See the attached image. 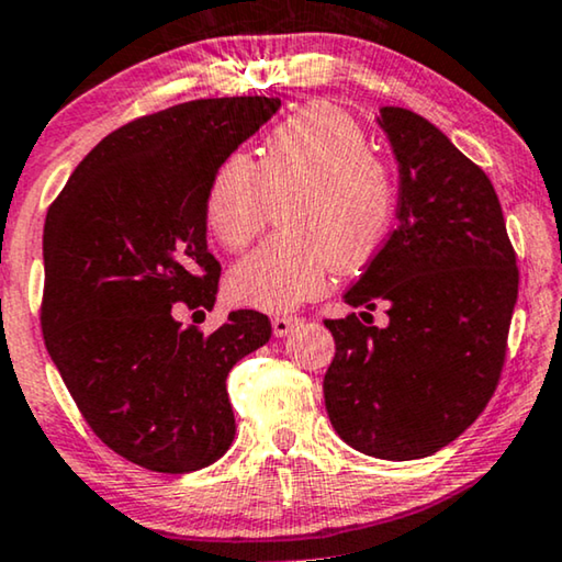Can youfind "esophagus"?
<instances>
[{"label": "esophagus", "instance_id": "esophagus-1", "mask_svg": "<svg viewBox=\"0 0 562 562\" xmlns=\"http://www.w3.org/2000/svg\"><path fill=\"white\" fill-rule=\"evenodd\" d=\"M300 323V318H295V315H278V318H272V330H274V336L278 338H282V336H288L292 328H295Z\"/></svg>", "mask_w": 562, "mask_h": 562}]
</instances>
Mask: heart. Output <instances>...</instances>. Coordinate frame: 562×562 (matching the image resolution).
Listing matches in <instances>:
<instances>
[{"label": "heart", "mask_w": 562, "mask_h": 562, "mask_svg": "<svg viewBox=\"0 0 562 562\" xmlns=\"http://www.w3.org/2000/svg\"><path fill=\"white\" fill-rule=\"evenodd\" d=\"M282 203V234L234 267L244 305L290 311L328 288L330 274L367 262L390 232L397 183L369 134L334 104H307L267 134L255 162L232 153L213 172L205 221L226 249L249 247Z\"/></svg>", "instance_id": "heart-1"}]
</instances>
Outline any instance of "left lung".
<instances>
[{
	"label": "left lung",
	"mask_w": 562,
	"mask_h": 562,
	"mask_svg": "<svg viewBox=\"0 0 562 562\" xmlns=\"http://www.w3.org/2000/svg\"><path fill=\"white\" fill-rule=\"evenodd\" d=\"M400 170L397 228L326 321L336 357L323 397L338 436L384 461L432 456L456 440L499 384L517 255L492 180L436 124L400 106L376 116Z\"/></svg>",
	"instance_id": "left-lung-1"
}]
</instances>
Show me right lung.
Returning <instances> with one entry per match:
<instances>
[{
  "label": "right lung",
  "instance_id": "obj_1",
  "mask_svg": "<svg viewBox=\"0 0 562 562\" xmlns=\"http://www.w3.org/2000/svg\"><path fill=\"white\" fill-rule=\"evenodd\" d=\"M278 109L280 99L232 97L139 116L78 162L47 211V353L91 430L142 469L199 471L234 440L226 376L270 341V318L234 311L201 334L178 313L216 303L213 172Z\"/></svg>",
  "mask_w": 562,
  "mask_h": 562
}]
</instances>
